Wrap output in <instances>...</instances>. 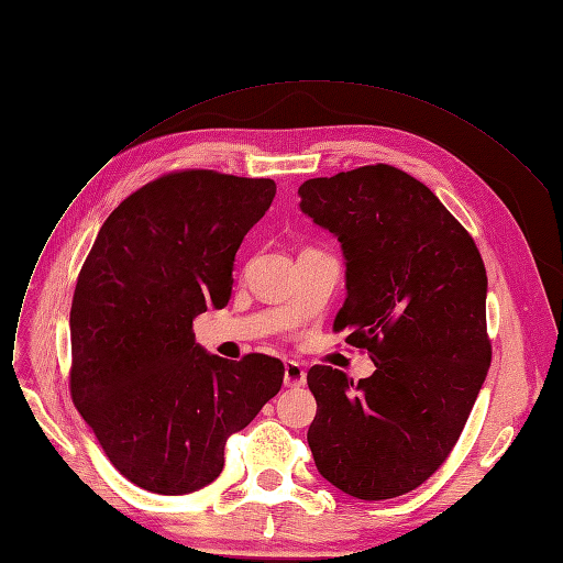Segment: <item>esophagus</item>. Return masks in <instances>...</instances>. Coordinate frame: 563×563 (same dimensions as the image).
<instances>
[{
	"mask_svg": "<svg viewBox=\"0 0 563 563\" xmlns=\"http://www.w3.org/2000/svg\"><path fill=\"white\" fill-rule=\"evenodd\" d=\"M307 384V373L305 368L300 366V363L295 361H288L284 366V386L286 388H300Z\"/></svg>",
	"mask_w": 563,
	"mask_h": 563,
	"instance_id": "obj_1",
	"label": "esophagus"
}]
</instances>
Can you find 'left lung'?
I'll use <instances>...</instances> for the list:
<instances>
[{
  "label": "left lung",
  "mask_w": 563,
  "mask_h": 563,
  "mask_svg": "<svg viewBox=\"0 0 563 563\" xmlns=\"http://www.w3.org/2000/svg\"><path fill=\"white\" fill-rule=\"evenodd\" d=\"M297 195L345 256L334 329L377 368L358 384L309 371L316 468L352 498H398L441 468L486 379L484 261L439 197L393 165L309 179Z\"/></svg>",
  "instance_id": "8db88e82"
}]
</instances>
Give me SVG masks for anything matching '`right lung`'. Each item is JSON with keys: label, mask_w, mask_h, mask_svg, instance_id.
<instances>
[{"label": "right lung", "mask_w": 563, "mask_h": 563, "mask_svg": "<svg viewBox=\"0 0 563 563\" xmlns=\"http://www.w3.org/2000/svg\"><path fill=\"white\" fill-rule=\"evenodd\" d=\"M275 192L273 179L165 175L107 218L79 273L73 400L111 464L145 490L211 484L227 439L282 388L279 358L229 361L192 334L197 316L227 307L236 252Z\"/></svg>", "instance_id": "1"}]
</instances>
